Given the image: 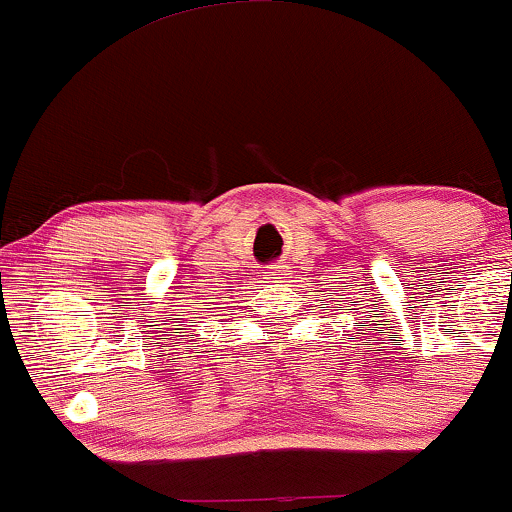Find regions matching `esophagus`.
<instances>
[{
	"instance_id": "esophagus-1",
	"label": "esophagus",
	"mask_w": 512,
	"mask_h": 512,
	"mask_svg": "<svg viewBox=\"0 0 512 512\" xmlns=\"http://www.w3.org/2000/svg\"><path fill=\"white\" fill-rule=\"evenodd\" d=\"M264 276H267V279H272V281H279V279H284V276H286V269L284 267H272L269 272H264Z\"/></svg>"
}]
</instances>
